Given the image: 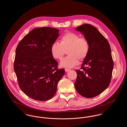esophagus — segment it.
Segmentation results:
<instances>
[{"label": "esophagus", "instance_id": "obj_1", "mask_svg": "<svg viewBox=\"0 0 127 127\" xmlns=\"http://www.w3.org/2000/svg\"><path fill=\"white\" fill-rule=\"evenodd\" d=\"M65 70L66 72H67V71L70 70V69H68V68H65Z\"/></svg>", "mask_w": 127, "mask_h": 127}]
</instances>
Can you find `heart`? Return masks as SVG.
<instances>
[{
	"mask_svg": "<svg viewBox=\"0 0 127 127\" xmlns=\"http://www.w3.org/2000/svg\"><path fill=\"white\" fill-rule=\"evenodd\" d=\"M90 50V43L85 37H80L79 35L66 33L61 37L60 43L55 42L51 47V54L53 58L61 60L66 51L68 55L61 61L62 67L71 68L78 64L79 59L84 60Z\"/></svg>",
	"mask_w": 127,
	"mask_h": 127,
	"instance_id": "1",
	"label": "heart"
}]
</instances>
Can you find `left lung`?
I'll return each mask as SVG.
<instances>
[{
    "instance_id": "1",
    "label": "left lung",
    "mask_w": 127,
    "mask_h": 127,
    "mask_svg": "<svg viewBox=\"0 0 127 127\" xmlns=\"http://www.w3.org/2000/svg\"><path fill=\"white\" fill-rule=\"evenodd\" d=\"M76 30L88 39L90 50L81 65L82 70H76L75 87L82 96L93 97L101 94L110 84L113 68L110 47L107 39L91 25H82Z\"/></svg>"
}]
</instances>
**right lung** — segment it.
Masks as SVG:
<instances>
[{
	"label": "right lung",
	"instance_id": "add662e5",
	"mask_svg": "<svg viewBox=\"0 0 127 127\" xmlns=\"http://www.w3.org/2000/svg\"><path fill=\"white\" fill-rule=\"evenodd\" d=\"M59 31L50 27L33 29L19 42L14 69L20 89L30 98L46 101L53 97L65 74L51 54Z\"/></svg>",
	"mask_w": 127,
	"mask_h": 127
}]
</instances>
